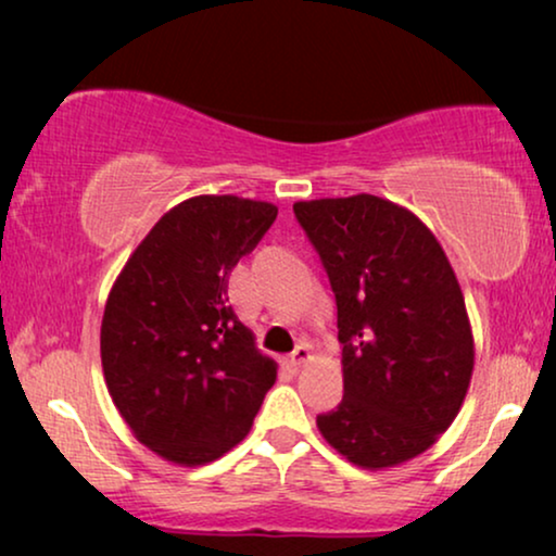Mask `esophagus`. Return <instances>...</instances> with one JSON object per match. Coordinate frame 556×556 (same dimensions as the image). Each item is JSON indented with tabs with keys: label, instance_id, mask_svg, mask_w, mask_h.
<instances>
[{
	"label": "esophagus",
	"instance_id": "1",
	"mask_svg": "<svg viewBox=\"0 0 556 556\" xmlns=\"http://www.w3.org/2000/svg\"><path fill=\"white\" fill-rule=\"evenodd\" d=\"M311 359V346L303 341V344H299L291 352V356H288V362L293 364V367H301V364H306Z\"/></svg>",
	"mask_w": 556,
	"mask_h": 556
}]
</instances>
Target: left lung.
Segmentation results:
<instances>
[{"instance_id": "1", "label": "left lung", "mask_w": 556, "mask_h": 556, "mask_svg": "<svg viewBox=\"0 0 556 556\" xmlns=\"http://www.w3.org/2000/svg\"><path fill=\"white\" fill-rule=\"evenodd\" d=\"M337 295L344 400L318 415L326 443L392 468L451 428L473 375L458 278L413 212L375 194L293 204Z\"/></svg>"}]
</instances>
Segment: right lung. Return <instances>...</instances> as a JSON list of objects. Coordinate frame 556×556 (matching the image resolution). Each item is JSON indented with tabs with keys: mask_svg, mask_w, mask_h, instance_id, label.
Segmentation results:
<instances>
[{
	"mask_svg": "<svg viewBox=\"0 0 556 556\" xmlns=\"http://www.w3.org/2000/svg\"><path fill=\"white\" fill-rule=\"evenodd\" d=\"M270 202L202 194L166 212L111 288L101 362L143 445L179 463L219 458L253 428L276 362L230 306L227 283L276 223Z\"/></svg>",
	"mask_w": 556,
	"mask_h": 556,
	"instance_id": "obj_1",
	"label": "right lung"
}]
</instances>
